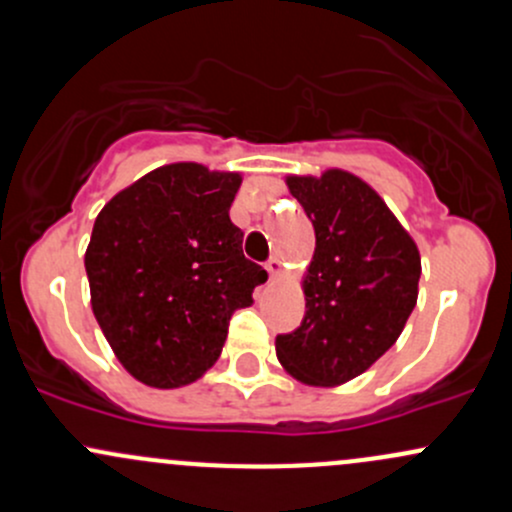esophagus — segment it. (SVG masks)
<instances>
[{
  "mask_svg": "<svg viewBox=\"0 0 512 512\" xmlns=\"http://www.w3.org/2000/svg\"><path fill=\"white\" fill-rule=\"evenodd\" d=\"M265 270L270 272V277L274 279V277H279V272H282V260H279L277 255H272L270 260L265 262Z\"/></svg>",
  "mask_w": 512,
  "mask_h": 512,
  "instance_id": "34e87169",
  "label": "esophagus"
}]
</instances>
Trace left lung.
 <instances>
[{
    "label": "left lung",
    "instance_id": "1",
    "mask_svg": "<svg viewBox=\"0 0 512 512\" xmlns=\"http://www.w3.org/2000/svg\"><path fill=\"white\" fill-rule=\"evenodd\" d=\"M287 186L314 225L316 250L306 314L277 336V358L306 385L348 383L400 338L417 304L419 250L383 198L348 171L289 176Z\"/></svg>",
    "mask_w": 512,
    "mask_h": 512
}]
</instances>
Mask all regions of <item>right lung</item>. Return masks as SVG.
<instances>
[{
    "instance_id": "right-lung-1",
    "label": "right lung",
    "mask_w": 512,
    "mask_h": 512,
    "mask_svg": "<svg viewBox=\"0 0 512 512\" xmlns=\"http://www.w3.org/2000/svg\"><path fill=\"white\" fill-rule=\"evenodd\" d=\"M240 174L169 164L117 193L93 225L85 272L93 314L129 375L181 387L218 360L230 316L267 272L230 220Z\"/></svg>"
}]
</instances>
